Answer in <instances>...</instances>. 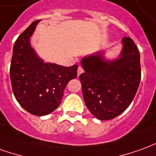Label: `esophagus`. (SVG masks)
Masks as SVG:
<instances>
[{
    "instance_id": "obj_1",
    "label": "esophagus",
    "mask_w": 156,
    "mask_h": 156,
    "mask_svg": "<svg viewBox=\"0 0 156 156\" xmlns=\"http://www.w3.org/2000/svg\"><path fill=\"white\" fill-rule=\"evenodd\" d=\"M83 73V67H78V76H79V75L81 74V73Z\"/></svg>"
}]
</instances>
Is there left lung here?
<instances>
[{
  "instance_id": "left-lung-1",
  "label": "left lung",
  "mask_w": 156,
  "mask_h": 156,
  "mask_svg": "<svg viewBox=\"0 0 156 156\" xmlns=\"http://www.w3.org/2000/svg\"><path fill=\"white\" fill-rule=\"evenodd\" d=\"M119 57L105 59L104 52L81 61L84 73L79 76L86 106L100 120H111L123 112L134 98L141 79L140 55L129 37L122 40Z\"/></svg>"
}]
</instances>
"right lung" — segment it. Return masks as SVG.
<instances>
[{"instance_id": "add662e5", "label": "right lung", "mask_w": 156, "mask_h": 156, "mask_svg": "<svg viewBox=\"0 0 156 156\" xmlns=\"http://www.w3.org/2000/svg\"><path fill=\"white\" fill-rule=\"evenodd\" d=\"M40 20L33 22L15 42L10 67L13 94L27 112L45 116L62 101L67 83L77 77L78 65L63 67L44 62L30 44V37Z\"/></svg>"}]
</instances>
